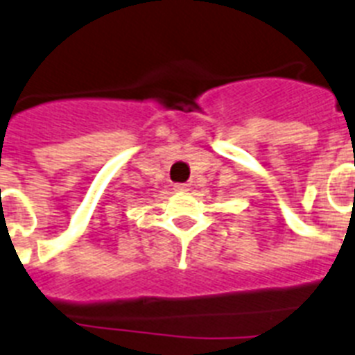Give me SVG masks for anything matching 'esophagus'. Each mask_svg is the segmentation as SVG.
Wrapping results in <instances>:
<instances>
[{
    "label": "esophagus",
    "instance_id": "esophagus-1",
    "mask_svg": "<svg viewBox=\"0 0 355 355\" xmlns=\"http://www.w3.org/2000/svg\"><path fill=\"white\" fill-rule=\"evenodd\" d=\"M173 189H175V191H187V189H189V184H175Z\"/></svg>",
    "mask_w": 355,
    "mask_h": 355
}]
</instances>
